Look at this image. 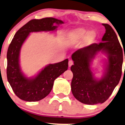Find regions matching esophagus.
Wrapping results in <instances>:
<instances>
[{
    "mask_svg": "<svg viewBox=\"0 0 125 125\" xmlns=\"http://www.w3.org/2000/svg\"><path fill=\"white\" fill-rule=\"evenodd\" d=\"M73 64V61L72 60H69V67H71V66Z\"/></svg>",
    "mask_w": 125,
    "mask_h": 125,
    "instance_id": "1",
    "label": "esophagus"
}]
</instances>
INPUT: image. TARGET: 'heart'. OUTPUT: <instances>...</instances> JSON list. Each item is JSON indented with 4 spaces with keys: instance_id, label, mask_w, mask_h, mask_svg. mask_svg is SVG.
<instances>
[{
    "instance_id": "b5f03b06",
    "label": "heart",
    "mask_w": 125,
    "mask_h": 125,
    "mask_svg": "<svg viewBox=\"0 0 125 125\" xmlns=\"http://www.w3.org/2000/svg\"><path fill=\"white\" fill-rule=\"evenodd\" d=\"M97 34L94 30H90L87 32L85 28H80L72 31L69 35L68 43L73 45L81 41L85 37V43L90 44L96 39Z\"/></svg>"
}]
</instances>
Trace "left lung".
Returning a JSON list of instances; mask_svg holds the SVG:
<instances>
[{"label": "left lung", "mask_w": 125, "mask_h": 125, "mask_svg": "<svg viewBox=\"0 0 125 125\" xmlns=\"http://www.w3.org/2000/svg\"><path fill=\"white\" fill-rule=\"evenodd\" d=\"M103 25L105 28V33L102 42L78 50L72 55L73 61L71 67L73 73L72 93L77 100L89 105L104 103L112 94L122 76V48L111 26L108 24ZM100 51L107 56L108 61L106 62L103 77L98 79L91 71V63Z\"/></svg>", "instance_id": "8db88e82"}]
</instances>
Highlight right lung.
Returning a JSON list of instances; mask_svg holds the SVG:
<instances>
[{
	"label": "right lung",
	"mask_w": 125,
	"mask_h": 125,
	"mask_svg": "<svg viewBox=\"0 0 125 125\" xmlns=\"http://www.w3.org/2000/svg\"><path fill=\"white\" fill-rule=\"evenodd\" d=\"M61 20L54 18L32 20L24 25L15 34L7 51V75L8 81L15 94L22 100L39 101L52 91L54 80L68 69V59L58 63L50 64L36 76L28 78L22 73L20 64V51L22 44L33 32H48L57 30L63 24Z\"/></svg>",
	"instance_id": "right-lung-1"
}]
</instances>
